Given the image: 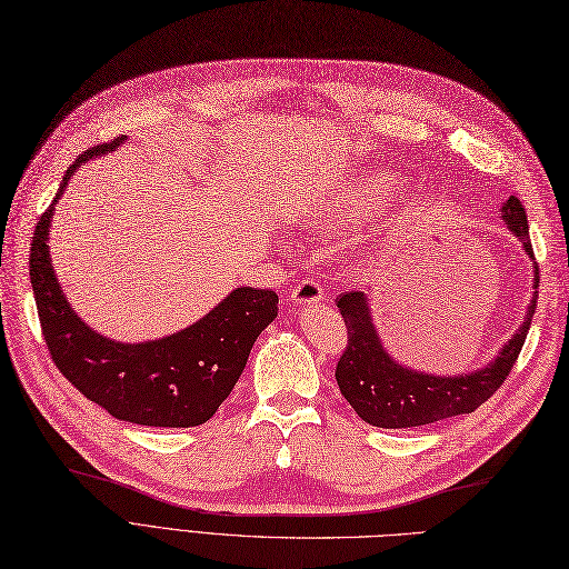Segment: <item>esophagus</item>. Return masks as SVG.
<instances>
[{"label": "esophagus", "instance_id": "1", "mask_svg": "<svg viewBox=\"0 0 569 569\" xmlns=\"http://www.w3.org/2000/svg\"><path fill=\"white\" fill-rule=\"evenodd\" d=\"M325 299V291L320 287V282L316 280H301L295 291H291V303L297 306H311Z\"/></svg>", "mask_w": 569, "mask_h": 569}]
</instances>
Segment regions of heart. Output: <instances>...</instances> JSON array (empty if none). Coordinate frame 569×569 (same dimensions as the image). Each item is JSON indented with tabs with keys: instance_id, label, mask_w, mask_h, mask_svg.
<instances>
[{
	"instance_id": "b5f03b06",
	"label": "heart",
	"mask_w": 569,
	"mask_h": 569,
	"mask_svg": "<svg viewBox=\"0 0 569 569\" xmlns=\"http://www.w3.org/2000/svg\"><path fill=\"white\" fill-rule=\"evenodd\" d=\"M387 192L389 182L382 178L360 180L347 189H341V194L322 201L320 218L325 222H332V226H353L368 211H372Z\"/></svg>"
}]
</instances>
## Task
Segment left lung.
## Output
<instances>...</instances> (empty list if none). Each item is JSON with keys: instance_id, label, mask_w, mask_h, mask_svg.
<instances>
[{"instance_id": "8db88e82", "label": "left lung", "mask_w": 569, "mask_h": 569, "mask_svg": "<svg viewBox=\"0 0 569 569\" xmlns=\"http://www.w3.org/2000/svg\"><path fill=\"white\" fill-rule=\"evenodd\" d=\"M501 218L508 230L520 239L527 256L533 261L522 201L518 197H510L503 203ZM537 289L539 266L533 263V295L520 330L503 343V349L498 351L489 366L451 377L410 370L401 366L399 360H393L375 330L366 291H343L337 299V308L343 322H347L349 343L335 372L341 396L351 403L360 420L385 429L432 425L477 410L506 382V377L510 375L515 360H518L525 347L533 308H537L539 299Z\"/></svg>"}]
</instances>
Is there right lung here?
Masks as SVG:
<instances>
[{
    "instance_id": "add662e5",
    "label": "right lung",
    "mask_w": 569,
    "mask_h": 569,
    "mask_svg": "<svg viewBox=\"0 0 569 569\" xmlns=\"http://www.w3.org/2000/svg\"><path fill=\"white\" fill-rule=\"evenodd\" d=\"M126 137L92 147L66 170L30 244V284L47 349L61 375L113 418L147 427H197L216 416L242 375L253 341L278 318V295L237 287L184 330L140 343L107 339L84 325L63 297L49 258L54 203L76 170L113 151Z\"/></svg>"
}]
</instances>
